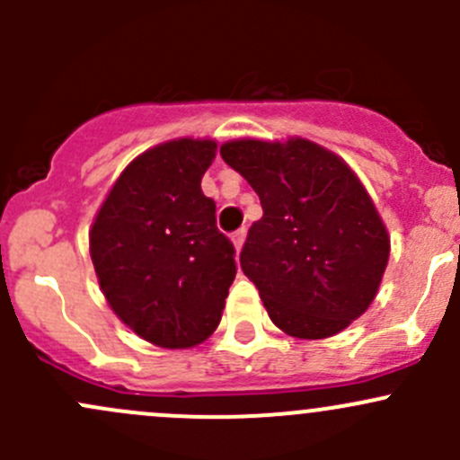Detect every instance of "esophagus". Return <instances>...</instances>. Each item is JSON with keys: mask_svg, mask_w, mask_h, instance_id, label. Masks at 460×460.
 Wrapping results in <instances>:
<instances>
[{"mask_svg": "<svg viewBox=\"0 0 460 460\" xmlns=\"http://www.w3.org/2000/svg\"><path fill=\"white\" fill-rule=\"evenodd\" d=\"M244 238H247V231H244V229H238V231H235L234 235H231V240H234V247H235V252H240V249H243V244H244Z\"/></svg>", "mask_w": 460, "mask_h": 460, "instance_id": "34e87169", "label": "esophagus"}]
</instances>
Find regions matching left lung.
I'll use <instances>...</instances> for the list:
<instances>
[{
  "instance_id": "1",
  "label": "left lung",
  "mask_w": 460,
  "mask_h": 460,
  "mask_svg": "<svg viewBox=\"0 0 460 460\" xmlns=\"http://www.w3.org/2000/svg\"><path fill=\"white\" fill-rule=\"evenodd\" d=\"M220 155L262 204L240 267L269 318L309 341L342 332L372 305L389 258L387 229L360 180L300 137L226 142Z\"/></svg>"
}]
</instances>
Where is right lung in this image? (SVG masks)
Wrapping results in <instances>:
<instances>
[{
  "instance_id": "add662e5",
  "label": "right lung",
  "mask_w": 460,
  "mask_h": 460,
  "mask_svg": "<svg viewBox=\"0 0 460 460\" xmlns=\"http://www.w3.org/2000/svg\"><path fill=\"white\" fill-rule=\"evenodd\" d=\"M216 142L173 140L131 162L91 229V258L111 309L166 349L216 332L235 278L234 243L216 226L202 175Z\"/></svg>"
}]
</instances>
